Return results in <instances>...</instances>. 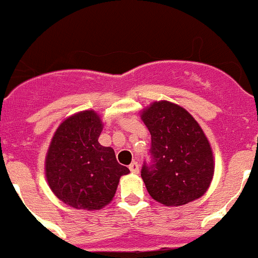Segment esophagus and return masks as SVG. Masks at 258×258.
Returning <instances> with one entry per match:
<instances>
[{"instance_id": "esophagus-1", "label": "esophagus", "mask_w": 258, "mask_h": 258, "mask_svg": "<svg viewBox=\"0 0 258 258\" xmlns=\"http://www.w3.org/2000/svg\"><path fill=\"white\" fill-rule=\"evenodd\" d=\"M129 169H131L132 173H138L140 172V164L137 163V161H133V163L129 165Z\"/></svg>"}]
</instances>
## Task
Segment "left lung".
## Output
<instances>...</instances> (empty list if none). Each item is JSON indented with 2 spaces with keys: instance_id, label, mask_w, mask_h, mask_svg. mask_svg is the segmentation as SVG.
<instances>
[{
  "instance_id": "8db88e82",
  "label": "left lung",
  "mask_w": 258,
  "mask_h": 258,
  "mask_svg": "<svg viewBox=\"0 0 258 258\" xmlns=\"http://www.w3.org/2000/svg\"><path fill=\"white\" fill-rule=\"evenodd\" d=\"M151 134L150 163L141 175L156 202L166 207L187 204L204 195L214 172L213 154L197 120L170 102H155L142 112Z\"/></svg>"
}]
</instances>
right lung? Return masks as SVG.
Wrapping results in <instances>:
<instances>
[{"instance_id":"1","label":"right lung","mask_w":258,"mask_h":258,"mask_svg":"<svg viewBox=\"0 0 258 258\" xmlns=\"http://www.w3.org/2000/svg\"><path fill=\"white\" fill-rule=\"evenodd\" d=\"M102 121L94 111L71 116L56 129L46 155V178L56 198L76 209L95 211L115 197L129 173L115 151L98 142Z\"/></svg>"}]
</instances>
